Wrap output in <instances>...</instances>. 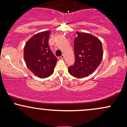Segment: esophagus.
Wrapping results in <instances>:
<instances>
[{
  "instance_id": "1",
  "label": "esophagus",
  "mask_w": 127,
  "mask_h": 127,
  "mask_svg": "<svg viewBox=\"0 0 127 127\" xmlns=\"http://www.w3.org/2000/svg\"><path fill=\"white\" fill-rule=\"evenodd\" d=\"M64 58V55H62V56L59 57V60H62V59H63Z\"/></svg>"
}]
</instances>
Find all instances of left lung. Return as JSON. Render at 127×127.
<instances>
[{"mask_svg": "<svg viewBox=\"0 0 127 127\" xmlns=\"http://www.w3.org/2000/svg\"><path fill=\"white\" fill-rule=\"evenodd\" d=\"M74 41L75 62L68 67V72L75 78L81 79L91 75L97 69L103 59L101 42L95 36L77 32Z\"/></svg>", "mask_w": 127, "mask_h": 127, "instance_id": "1", "label": "left lung"}]
</instances>
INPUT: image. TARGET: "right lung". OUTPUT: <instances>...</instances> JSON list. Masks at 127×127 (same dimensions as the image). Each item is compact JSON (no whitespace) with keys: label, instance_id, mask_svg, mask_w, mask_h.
Listing matches in <instances>:
<instances>
[{"label":"right lung","instance_id":"right-lung-1","mask_svg":"<svg viewBox=\"0 0 127 127\" xmlns=\"http://www.w3.org/2000/svg\"><path fill=\"white\" fill-rule=\"evenodd\" d=\"M50 31L36 33L29 39L24 48L26 65L36 76L46 78L53 73L57 59L48 44Z\"/></svg>","mask_w":127,"mask_h":127}]
</instances>
